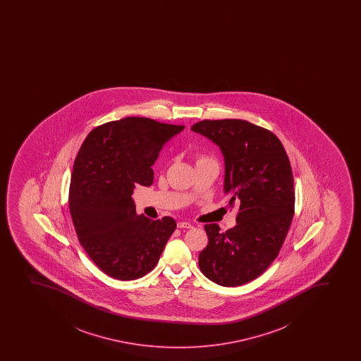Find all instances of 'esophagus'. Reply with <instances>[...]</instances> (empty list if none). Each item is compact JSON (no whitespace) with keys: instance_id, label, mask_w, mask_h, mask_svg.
I'll return each instance as SVG.
<instances>
[{"instance_id":"obj_1","label":"esophagus","mask_w":361,"mask_h":361,"mask_svg":"<svg viewBox=\"0 0 361 361\" xmlns=\"http://www.w3.org/2000/svg\"><path fill=\"white\" fill-rule=\"evenodd\" d=\"M179 228H192V225L190 223H188V221H179L178 224H177Z\"/></svg>"}]
</instances>
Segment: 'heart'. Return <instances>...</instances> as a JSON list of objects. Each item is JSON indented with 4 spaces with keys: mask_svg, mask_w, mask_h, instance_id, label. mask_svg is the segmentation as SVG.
Returning a JSON list of instances; mask_svg holds the SVG:
<instances>
[{
    "mask_svg": "<svg viewBox=\"0 0 361 361\" xmlns=\"http://www.w3.org/2000/svg\"><path fill=\"white\" fill-rule=\"evenodd\" d=\"M203 160H208V158H206V157H197L196 162L203 161Z\"/></svg>",
    "mask_w": 361,
    "mask_h": 361,
    "instance_id": "1",
    "label": "heart"
}]
</instances>
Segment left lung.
<instances>
[{
  "label": "left lung",
  "mask_w": 361,
  "mask_h": 361,
  "mask_svg": "<svg viewBox=\"0 0 361 361\" xmlns=\"http://www.w3.org/2000/svg\"><path fill=\"white\" fill-rule=\"evenodd\" d=\"M219 145L225 160L224 194L238 206L235 228L206 224L208 245L199 266L212 282L238 286L265 272L277 257L294 216V178L282 142L269 130L240 119L191 126Z\"/></svg>",
  "instance_id": "left-lung-1"
}]
</instances>
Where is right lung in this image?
Listing matches in <instances>:
<instances>
[{
  "instance_id": "add662e5",
  "label": "right lung",
  "mask_w": 361,
  "mask_h": 361,
  "mask_svg": "<svg viewBox=\"0 0 361 361\" xmlns=\"http://www.w3.org/2000/svg\"><path fill=\"white\" fill-rule=\"evenodd\" d=\"M183 129L129 116L95 128L75 157L68 194L72 221L79 243L111 277L133 281L150 272L176 230L171 216H137L131 195L136 184L152 185L160 150Z\"/></svg>"
}]
</instances>
